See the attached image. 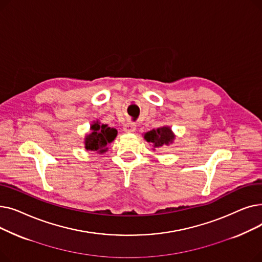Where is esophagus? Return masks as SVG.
I'll return each mask as SVG.
<instances>
[{"label": "esophagus", "mask_w": 262, "mask_h": 262, "mask_svg": "<svg viewBox=\"0 0 262 262\" xmlns=\"http://www.w3.org/2000/svg\"><path fill=\"white\" fill-rule=\"evenodd\" d=\"M124 132L125 133H134L136 130V124L133 122H127L125 125H124Z\"/></svg>", "instance_id": "34e87169"}]
</instances>
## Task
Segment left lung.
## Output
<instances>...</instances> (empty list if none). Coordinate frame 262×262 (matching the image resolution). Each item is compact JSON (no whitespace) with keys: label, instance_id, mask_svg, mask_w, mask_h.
Listing matches in <instances>:
<instances>
[{"label":"left lung","instance_id":"obj_1","mask_svg":"<svg viewBox=\"0 0 262 262\" xmlns=\"http://www.w3.org/2000/svg\"><path fill=\"white\" fill-rule=\"evenodd\" d=\"M175 134L171 129L170 126H161L156 129H152L149 132L144 133L143 138L153 144V149L159 148L162 146H169L170 144H173L175 140Z\"/></svg>","mask_w":262,"mask_h":262}]
</instances>
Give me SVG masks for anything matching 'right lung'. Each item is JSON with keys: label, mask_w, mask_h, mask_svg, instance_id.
<instances>
[{"label": "right lung", "mask_w": 262, "mask_h": 262, "mask_svg": "<svg viewBox=\"0 0 262 262\" xmlns=\"http://www.w3.org/2000/svg\"><path fill=\"white\" fill-rule=\"evenodd\" d=\"M90 134L84 138L85 148L89 152L104 154L108 150L107 145L112 143L118 135L116 128L109 127L107 124H101L99 120L93 121L90 125Z\"/></svg>", "instance_id": "right-lung-1"}]
</instances>
